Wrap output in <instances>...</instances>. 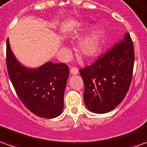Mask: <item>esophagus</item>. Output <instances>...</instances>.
<instances>
[{"mask_svg": "<svg viewBox=\"0 0 147 147\" xmlns=\"http://www.w3.org/2000/svg\"><path fill=\"white\" fill-rule=\"evenodd\" d=\"M70 74H71L72 75H76V74H78V69L75 67L71 68V69H70Z\"/></svg>", "mask_w": 147, "mask_h": 147, "instance_id": "1", "label": "esophagus"}]
</instances>
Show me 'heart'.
I'll use <instances>...</instances> for the list:
<instances>
[{
  "instance_id": "1",
  "label": "heart",
  "mask_w": 147,
  "mask_h": 147,
  "mask_svg": "<svg viewBox=\"0 0 147 147\" xmlns=\"http://www.w3.org/2000/svg\"><path fill=\"white\" fill-rule=\"evenodd\" d=\"M103 30L100 26H96L78 42L77 51L78 54L86 58L97 56L102 50L103 45ZM66 50V47H62Z\"/></svg>"
}]
</instances>
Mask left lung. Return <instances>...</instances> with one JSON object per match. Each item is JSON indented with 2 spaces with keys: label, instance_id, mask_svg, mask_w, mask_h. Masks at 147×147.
Wrapping results in <instances>:
<instances>
[{
  "label": "left lung",
  "instance_id": "left-lung-1",
  "mask_svg": "<svg viewBox=\"0 0 147 147\" xmlns=\"http://www.w3.org/2000/svg\"><path fill=\"white\" fill-rule=\"evenodd\" d=\"M134 52L129 33L99 57L92 65L80 69L88 110L105 114L122 102L129 90L133 75Z\"/></svg>",
  "mask_w": 147,
  "mask_h": 147
}]
</instances>
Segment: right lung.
<instances>
[{
  "label": "right lung",
  "mask_w": 147,
  "mask_h": 147,
  "mask_svg": "<svg viewBox=\"0 0 147 147\" xmlns=\"http://www.w3.org/2000/svg\"><path fill=\"white\" fill-rule=\"evenodd\" d=\"M6 65L15 91L28 110L45 118H56L62 113L69 74L66 64L47 61L38 68L25 67L14 56L8 38Z\"/></svg>",
  "instance_id": "right-lung-1"
}]
</instances>
